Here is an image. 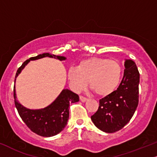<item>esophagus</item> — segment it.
<instances>
[{
	"label": "esophagus",
	"mask_w": 157,
	"mask_h": 157,
	"mask_svg": "<svg viewBox=\"0 0 157 157\" xmlns=\"http://www.w3.org/2000/svg\"><path fill=\"white\" fill-rule=\"evenodd\" d=\"M79 98H80V100L82 102H86V100H87V98H84V97H83V96H80L79 97Z\"/></svg>",
	"instance_id": "esophagus-1"
}]
</instances>
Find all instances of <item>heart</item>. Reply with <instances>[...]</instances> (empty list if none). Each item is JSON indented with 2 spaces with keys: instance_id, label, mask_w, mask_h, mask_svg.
<instances>
[{
  "instance_id": "b5f03b06",
  "label": "heart",
  "mask_w": 157,
  "mask_h": 157,
  "mask_svg": "<svg viewBox=\"0 0 157 157\" xmlns=\"http://www.w3.org/2000/svg\"><path fill=\"white\" fill-rule=\"evenodd\" d=\"M122 67L119 63L107 58L92 57L82 60L77 68L70 67L67 78L76 92L86 87L87 82L97 95L105 97L117 90L121 81Z\"/></svg>"
}]
</instances>
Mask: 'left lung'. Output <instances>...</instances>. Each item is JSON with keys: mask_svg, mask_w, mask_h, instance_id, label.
Listing matches in <instances>:
<instances>
[{"mask_svg": "<svg viewBox=\"0 0 157 157\" xmlns=\"http://www.w3.org/2000/svg\"><path fill=\"white\" fill-rule=\"evenodd\" d=\"M124 76L113 93L100 100L98 110L91 119L100 130L112 133L122 129L132 119L139 101L140 74L136 64L126 59Z\"/></svg>", "mask_w": 157, "mask_h": 157, "instance_id": "left-lung-1", "label": "left lung"}]
</instances>
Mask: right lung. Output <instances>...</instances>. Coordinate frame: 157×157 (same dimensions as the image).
Segmentation results:
<instances>
[{"instance_id":"add662e5","label":"right lung","mask_w":157,"mask_h":157,"mask_svg":"<svg viewBox=\"0 0 157 157\" xmlns=\"http://www.w3.org/2000/svg\"><path fill=\"white\" fill-rule=\"evenodd\" d=\"M46 57L57 58L60 61L66 59L63 56H56L49 53H44L36 57H30L25 61L17 70L15 81L22 70L30 60H36ZM13 99L21 119L32 132L40 136L52 137L57 135L65 128L69 118L70 103L79 101V97L72 91L66 89L62 91L59 95L49 106L41 109L31 110L24 107L17 100L14 86Z\"/></svg>"}]
</instances>
